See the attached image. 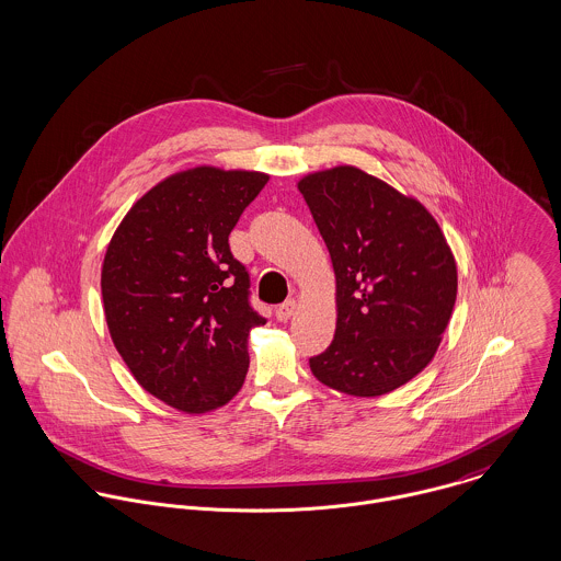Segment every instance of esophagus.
Instances as JSON below:
<instances>
[{
	"label": "esophagus",
	"instance_id": "1",
	"mask_svg": "<svg viewBox=\"0 0 561 561\" xmlns=\"http://www.w3.org/2000/svg\"><path fill=\"white\" fill-rule=\"evenodd\" d=\"M296 300H287V302H283V305L276 308V319L278 321H287V319H291V314L296 312Z\"/></svg>",
	"mask_w": 561,
	"mask_h": 561
}]
</instances>
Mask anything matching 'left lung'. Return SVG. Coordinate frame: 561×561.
<instances>
[{
	"mask_svg": "<svg viewBox=\"0 0 561 561\" xmlns=\"http://www.w3.org/2000/svg\"><path fill=\"white\" fill-rule=\"evenodd\" d=\"M336 276V332L312 375L352 397H381L422 373L457 302V261L433 214L339 164L298 182Z\"/></svg>",
	"mask_w": 561,
	"mask_h": 561,
	"instance_id": "obj_1",
	"label": "left lung"
}]
</instances>
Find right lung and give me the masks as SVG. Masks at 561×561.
<instances>
[{
  "label": "right lung",
  "mask_w": 561,
  "mask_h": 561,
  "mask_svg": "<svg viewBox=\"0 0 561 561\" xmlns=\"http://www.w3.org/2000/svg\"><path fill=\"white\" fill-rule=\"evenodd\" d=\"M270 175L195 167L128 209L102 261L115 350L156 399L184 413L229 403L249 370V334L265 319L229 233Z\"/></svg>",
  "instance_id": "obj_1"
}]
</instances>
